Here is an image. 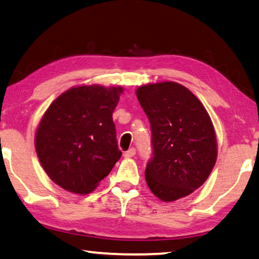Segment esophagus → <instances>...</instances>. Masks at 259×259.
<instances>
[{"label": "esophagus", "instance_id": "34e87169", "mask_svg": "<svg viewBox=\"0 0 259 259\" xmlns=\"http://www.w3.org/2000/svg\"><path fill=\"white\" fill-rule=\"evenodd\" d=\"M135 153H137V150H135V148H131V149H128V150H127V152H125V154H124V156H125L126 158L133 157V156H134V155H135Z\"/></svg>", "mask_w": 259, "mask_h": 259}]
</instances>
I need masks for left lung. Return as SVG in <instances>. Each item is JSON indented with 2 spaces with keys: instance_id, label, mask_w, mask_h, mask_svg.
I'll list each match as a JSON object with an SVG mask.
<instances>
[{
  "instance_id": "1",
  "label": "left lung",
  "mask_w": 259,
  "mask_h": 259,
  "mask_svg": "<svg viewBox=\"0 0 259 259\" xmlns=\"http://www.w3.org/2000/svg\"><path fill=\"white\" fill-rule=\"evenodd\" d=\"M137 97L152 130L147 185L165 202L189 196L206 182L217 161L215 131L207 111L176 82L139 87Z\"/></svg>"
}]
</instances>
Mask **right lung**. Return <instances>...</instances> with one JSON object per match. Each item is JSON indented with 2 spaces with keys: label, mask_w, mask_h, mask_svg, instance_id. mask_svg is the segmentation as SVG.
Returning <instances> with one entry per match:
<instances>
[{
  "label": "right lung",
  "mask_w": 259,
  "mask_h": 259,
  "mask_svg": "<svg viewBox=\"0 0 259 259\" xmlns=\"http://www.w3.org/2000/svg\"><path fill=\"white\" fill-rule=\"evenodd\" d=\"M124 89L79 85L61 94L44 114L34 145L39 161L62 189L87 194L121 157L112 113Z\"/></svg>",
  "instance_id": "1"
}]
</instances>
